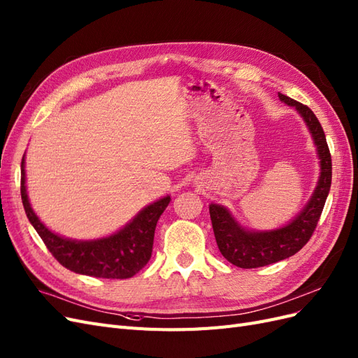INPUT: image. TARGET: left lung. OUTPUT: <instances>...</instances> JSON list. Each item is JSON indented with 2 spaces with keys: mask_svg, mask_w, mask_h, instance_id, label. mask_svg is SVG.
Returning <instances> with one entry per match:
<instances>
[{
  "mask_svg": "<svg viewBox=\"0 0 358 358\" xmlns=\"http://www.w3.org/2000/svg\"><path fill=\"white\" fill-rule=\"evenodd\" d=\"M278 95L280 101L294 107L305 121L320 157V179L303 210L291 222L276 230H248L233 218V215L224 206L215 203L209 206L216 245L225 259L242 268L273 264L299 252L317 229L331 185V155L318 117L308 106L284 94Z\"/></svg>",
  "mask_w": 358,
  "mask_h": 358,
  "instance_id": "obj_1",
  "label": "left lung"
}]
</instances>
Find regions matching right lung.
<instances>
[{
	"instance_id": "right-lung-1",
	"label": "right lung",
	"mask_w": 358,
	"mask_h": 358,
	"mask_svg": "<svg viewBox=\"0 0 358 358\" xmlns=\"http://www.w3.org/2000/svg\"><path fill=\"white\" fill-rule=\"evenodd\" d=\"M20 196L29 222L50 254L74 273L106 279H127L142 270L152 255L155 227L170 196L146 206L124 229L95 241H73L50 231L32 210L25 183V155L20 164Z\"/></svg>"
}]
</instances>
